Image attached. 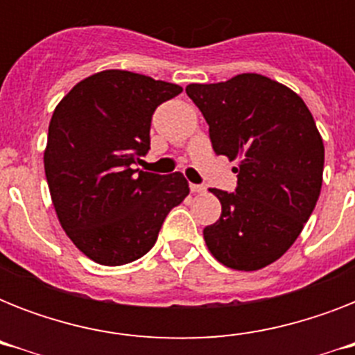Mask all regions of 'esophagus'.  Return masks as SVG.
I'll list each match as a JSON object with an SVG mask.
<instances>
[{
  "instance_id": "1",
  "label": "esophagus",
  "mask_w": 355,
  "mask_h": 355,
  "mask_svg": "<svg viewBox=\"0 0 355 355\" xmlns=\"http://www.w3.org/2000/svg\"><path fill=\"white\" fill-rule=\"evenodd\" d=\"M189 189H191V193H205L206 186H200V184H189Z\"/></svg>"
}]
</instances>
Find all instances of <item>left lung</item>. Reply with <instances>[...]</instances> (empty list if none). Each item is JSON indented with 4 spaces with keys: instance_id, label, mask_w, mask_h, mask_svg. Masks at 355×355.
<instances>
[{
    "instance_id": "obj_1",
    "label": "left lung",
    "mask_w": 355,
    "mask_h": 355,
    "mask_svg": "<svg viewBox=\"0 0 355 355\" xmlns=\"http://www.w3.org/2000/svg\"><path fill=\"white\" fill-rule=\"evenodd\" d=\"M186 94L210 125L216 155L237 160L234 193L211 188L221 217L202 230L211 256L236 270L263 269L287 252L322 188L324 144L302 101L282 83L241 73Z\"/></svg>"
}]
</instances>
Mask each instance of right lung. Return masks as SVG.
Segmentation results:
<instances>
[{"label":"right lung","instance_id":"add662e5","mask_svg":"<svg viewBox=\"0 0 355 355\" xmlns=\"http://www.w3.org/2000/svg\"><path fill=\"white\" fill-rule=\"evenodd\" d=\"M182 88L125 69L86 77L49 121L44 169L64 232L96 263L147 254L166 216L189 193L182 173L134 169L149 150L150 118Z\"/></svg>","mask_w":355,"mask_h":355}]
</instances>
